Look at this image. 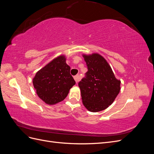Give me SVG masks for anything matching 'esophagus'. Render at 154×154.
Listing matches in <instances>:
<instances>
[{
  "instance_id": "obj_1",
  "label": "esophagus",
  "mask_w": 154,
  "mask_h": 154,
  "mask_svg": "<svg viewBox=\"0 0 154 154\" xmlns=\"http://www.w3.org/2000/svg\"><path fill=\"white\" fill-rule=\"evenodd\" d=\"M74 80H75L76 83H78V82L80 81V76H79V75H76L75 76H74Z\"/></svg>"
}]
</instances>
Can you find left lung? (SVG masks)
Segmentation results:
<instances>
[{
  "label": "left lung",
  "instance_id": "1",
  "mask_svg": "<svg viewBox=\"0 0 154 154\" xmlns=\"http://www.w3.org/2000/svg\"><path fill=\"white\" fill-rule=\"evenodd\" d=\"M88 71L78 83L83 104L92 112L106 109L120 91L121 81L116 78L106 60L97 53L83 54Z\"/></svg>",
  "mask_w": 154,
  "mask_h": 154
}]
</instances>
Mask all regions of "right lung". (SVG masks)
<instances>
[{"mask_svg":"<svg viewBox=\"0 0 154 154\" xmlns=\"http://www.w3.org/2000/svg\"><path fill=\"white\" fill-rule=\"evenodd\" d=\"M70 70L66 57L61 55L36 73L32 83L37 95L45 103L54 105L67 97L76 83Z\"/></svg>","mask_w":154,"mask_h":154,"instance_id":"right-lung-1","label":"right lung"}]
</instances>
